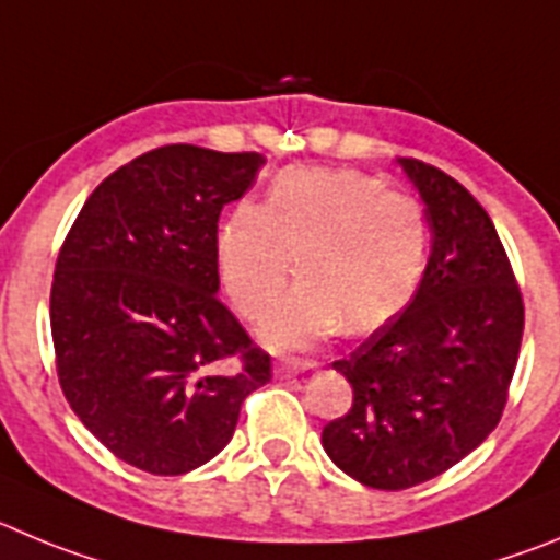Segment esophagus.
<instances>
[{
	"label": "esophagus",
	"instance_id": "obj_1",
	"mask_svg": "<svg viewBox=\"0 0 560 560\" xmlns=\"http://www.w3.org/2000/svg\"><path fill=\"white\" fill-rule=\"evenodd\" d=\"M312 365H315V362H310V360H281V362H276V376H281V380H290V376H299V374H304V371H310Z\"/></svg>",
	"mask_w": 560,
	"mask_h": 560
}]
</instances>
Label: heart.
I'll use <instances>...</instances> for the list:
<instances>
[{
  "label": "heart",
  "mask_w": 560,
  "mask_h": 560,
  "mask_svg": "<svg viewBox=\"0 0 560 560\" xmlns=\"http://www.w3.org/2000/svg\"><path fill=\"white\" fill-rule=\"evenodd\" d=\"M427 218L412 195L357 170H287L265 206L236 203L218 229V268L231 304L256 317L290 273L301 281L261 317L273 349H306L342 324L368 331L416 290Z\"/></svg>",
  "instance_id": "heart-1"
}]
</instances>
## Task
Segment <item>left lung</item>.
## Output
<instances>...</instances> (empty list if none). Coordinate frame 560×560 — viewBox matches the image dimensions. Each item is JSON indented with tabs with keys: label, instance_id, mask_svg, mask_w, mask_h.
I'll list each match as a JSON object with an SVG mask.
<instances>
[{
	"label": "left lung",
	"instance_id": "left-lung-1",
	"mask_svg": "<svg viewBox=\"0 0 560 560\" xmlns=\"http://www.w3.org/2000/svg\"><path fill=\"white\" fill-rule=\"evenodd\" d=\"M396 161L424 203L430 259L405 312L331 365L354 405L320 435L337 468L382 491L443 475L491 435L525 329L522 292L486 209L441 170Z\"/></svg>",
	"mask_w": 560,
	"mask_h": 560
}]
</instances>
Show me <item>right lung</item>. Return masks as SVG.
Masks as SVG:
<instances>
[{
	"mask_svg": "<svg viewBox=\"0 0 560 560\" xmlns=\"http://www.w3.org/2000/svg\"><path fill=\"white\" fill-rule=\"evenodd\" d=\"M261 167L259 153L150 150L89 195L58 254L49 324L63 396L105 450L150 475L220 455L243 401L270 382V357L218 299L220 211Z\"/></svg>",
	"mask_w": 560,
	"mask_h": 560,
	"instance_id": "obj_1",
	"label": "right lung"
}]
</instances>
